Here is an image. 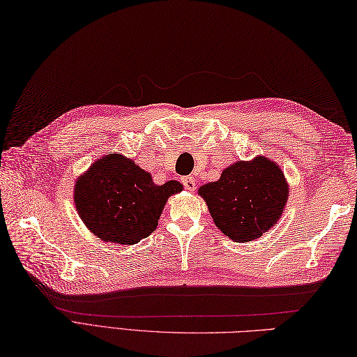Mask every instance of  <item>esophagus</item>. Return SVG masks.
I'll return each mask as SVG.
<instances>
[{
    "label": "esophagus",
    "mask_w": 357,
    "mask_h": 357,
    "mask_svg": "<svg viewBox=\"0 0 357 357\" xmlns=\"http://www.w3.org/2000/svg\"><path fill=\"white\" fill-rule=\"evenodd\" d=\"M181 181H183L185 188H186L188 190H190V192H192V190H195L197 185H195L194 177H183V178H181Z\"/></svg>",
    "instance_id": "1"
}]
</instances>
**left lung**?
Returning <instances> with one entry per match:
<instances>
[{"mask_svg":"<svg viewBox=\"0 0 357 357\" xmlns=\"http://www.w3.org/2000/svg\"><path fill=\"white\" fill-rule=\"evenodd\" d=\"M212 220L234 242H250L271 230L288 203L289 185L279 163L257 155L238 160L220 180L199 186Z\"/></svg>","mask_w":357,"mask_h":357,"instance_id":"obj_1","label":"left lung"}]
</instances>
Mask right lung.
I'll list each match as a JSON object with an SVG mask.
<instances>
[{"label": "right lung", "instance_id": "add662e5", "mask_svg": "<svg viewBox=\"0 0 357 357\" xmlns=\"http://www.w3.org/2000/svg\"><path fill=\"white\" fill-rule=\"evenodd\" d=\"M181 190L177 180L155 185L133 159L109 153L78 176L74 204L86 227L102 242L133 245L155 230L168 198Z\"/></svg>", "mask_w": 357, "mask_h": 357}]
</instances>
